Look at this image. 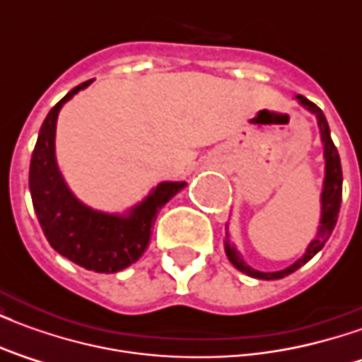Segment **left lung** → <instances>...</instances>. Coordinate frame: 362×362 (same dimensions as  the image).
Masks as SVG:
<instances>
[{
	"mask_svg": "<svg viewBox=\"0 0 362 362\" xmlns=\"http://www.w3.org/2000/svg\"><path fill=\"white\" fill-rule=\"evenodd\" d=\"M296 98L300 100V104H304L308 110H312L318 118L320 132H322V141H324V155H326V180H324V192H322V225H320V230L316 238L312 240L308 250L304 254L303 258L295 262L293 266L283 269V272H273V273H264L258 272V269H252L250 266H246L243 262V258L238 256V252L227 244V256L228 259L233 262V266L236 269H240L246 275L250 277H256V279H281V277H287L291 273H295L298 267H303L308 259H312L316 254H318L324 244L327 243V238L334 230L335 223H337V215H339V207H341V192H343V174H341V160H339V153H337V147L332 141V135H329V126H327L326 116L324 112L320 110L318 106L314 103H310L308 98H304L303 95H296Z\"/></svg>",
	"mask_w": 362,
	"mask_h": 362,
	"instance_id": "left-lung-1",
	"label": "left lung"
}]
</instances>
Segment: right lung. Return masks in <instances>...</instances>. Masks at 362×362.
I'll return each mask as SVG.
<instances>
[{
	"label": "right lung",
	"instance_id": "right-lung-1",
	"mask_svg": "<svg viewBox=\"0 0 362 362\" xmlns=\"http://www.w3.org/2000/svg\"><path fill=\"white\" fill-rule=\"evenodd\" d=\"M89 85L90 81L77 85L48 112L30 158L28 188L38 223L54 250L90 272L116 273L141 258L143 252L147 250L151 227L155 225L160 207L186 184H158L129 217L93 211L75 199L56 165L54 137L59 108L77 90Z\"/></svg>",
	"mask_w": 362,
	"mask_h": 362
}]
</instances>
